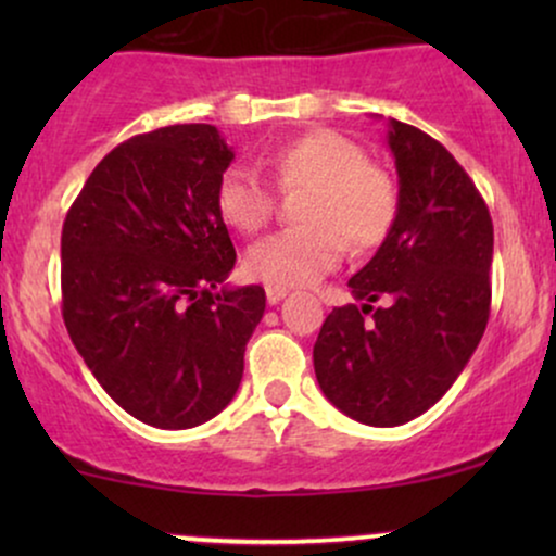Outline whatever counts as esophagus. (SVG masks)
I'll use <instances>...</instances> for the list:
<instances>
[{
    "label": "esophagus",
    "instance_id": "obj_1",
    "mask_svg": "<svg viewBox=\"0 0 556 556\" xmlns=\"http://www.w3.org/2000/svg\"><path fill=\"white\" fill-rule=\"evenodd\" d=\"M285 298H287L285 287H266V300H269V305H277L279 300Z\"/></svg>",
    "mask_w": 556,
    "mask_h": 556
}]
</instances>
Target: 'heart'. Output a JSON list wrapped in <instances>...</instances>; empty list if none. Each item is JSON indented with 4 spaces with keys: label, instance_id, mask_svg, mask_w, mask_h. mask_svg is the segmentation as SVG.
I'll list each match as a JSON object with an SVG mask.
<instances>
[{
    "label": "heart",
    "instance_id": "b5f03b06",
    "mask_svg": "<svg viewBox=\"0 0 556 556\" xmlns=\"http://www.w3.org/2000/svg\"><path fill=\"white\" fill-rule=\"evenodd\" d=\"M282 190L308 188L300 203L303 227H287L248 251L245 269L269 287H308L340 266L344 240L368 251L387 238L397 216V185L363 146L334 130H311L266 156ZM216 212L238 232L253 235L274 214V193L256 172L229 167L216 182Z\"/></svg>",
    "mask_w": 556,
    "mask_h": 556
}]
</instances>
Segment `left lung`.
<instances>
[{"instance_id":"8db88e82","label":"left lung","mask_w":556,"mask_h":556,"mask_svg":"<svg viewBox=\"0 0 556 556\" xmlns=\"http://www.w3.org/2000/svg\"><path fill=\"white\" fill-rule=\"evenodd\" d=\"M387 143L397 216L348 282L363 305L331 311L314 344L324 397L381 429L437 405L468 366L489 321L494 256L489 208L457 159L400 119H389Z\"/></svg>"}]
</instances>
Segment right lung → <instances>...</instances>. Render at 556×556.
<instances>
[{
  "label": "right lung",
  "mask_w": 556,
  "mask_h": 556,
  "mask_svg": "<svg viewBox=\"0 0 556 556\" xmlns=\"http://www.w3.org/2000/svg\"><path fill=\"white\" fill-rule=\"evenodd\" d=\"M232 149L214 125L143 132L99 162L62 227V318L104 392L156 429H193L232 402L264 287H229L216 212Z\"/></svg>",
  "instance_id": "obj_1"
}]
</instances>
